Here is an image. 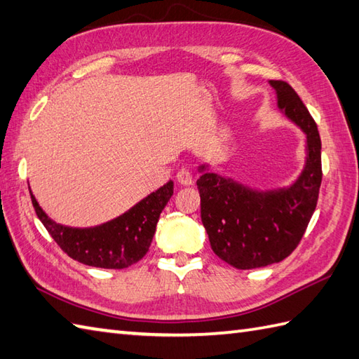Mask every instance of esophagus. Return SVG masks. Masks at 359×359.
Here are the masks:
<instances>
[{
	"label": "esophagus",
	"mask_w": 359,
	"mask_h": 359,
	"mask_svg": "<svg viewBox=\"0 0 359 359\" xmlns=\"http://www.w3.org/2000/svg\"><path fill=\"white\" fill-rule=\"evenodd\" d=\"M175 177H177V182H179L180 185L188 187V185L193 184V175H191V172L187 170V168H182V170L177 172V175H175Z\"/></svg>",
	"instance_id": "obj_1"
}]
</instances>
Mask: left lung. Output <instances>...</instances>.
<instances>
[{"mask_svg":"<svg viewBox=\"0 0 359 359\" xmlns=\"http://www.w3.org/2000/svg\"><path fill=\"white\" fill-rule=\"evenodd\" d=\"M270 85L278 108L307 135L306 165L294 184L259 191L199 168L201 216L211 248L239 270L276 264L293 253L313 216L323 180L321 137L313 117L288 83Z\"/></svg>","mask_w":359,"mask_h":359,"instance_id":"left-lung-1","label":"left lung"}]
</instances>
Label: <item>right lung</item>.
<instances>
[{
    "instance_id": "add662e5",
    "label": "right lung",
    "mask_w": 359,
    "mask_h": 359,
    "mask_svg": "<svg viewBox=\"0 0 359 359\" xmlns=\"http://www.w3.org/2000/svg\"><path fill=\"white\" fill-rule=\"evenodd\" d=\"M172 189L174 184L170 180L121 216L90 228L53 222L38 205L32 191L30 199L38 219L67 256L89 266L120 270L139 262L147 255L160 212L171 199Z\"/></svg>"
}]
</instances>
